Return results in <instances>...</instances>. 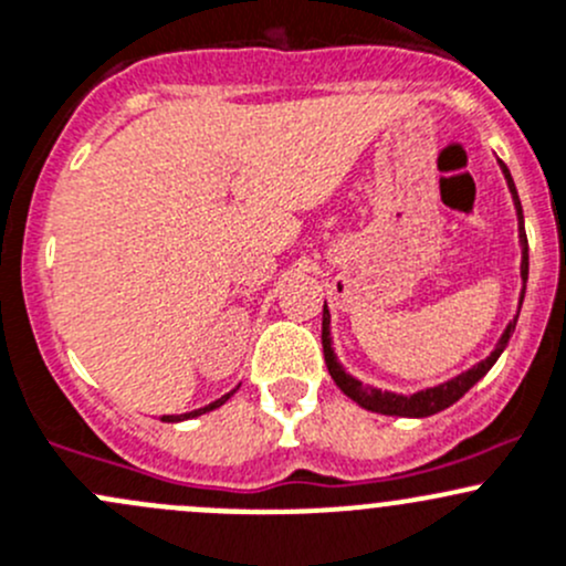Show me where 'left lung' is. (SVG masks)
I'll return each mask as SVG.
<instances>
[{
    "instance_id": "1",
    "label": "left lung",
    "mask_w": 566,
    "mask_h": 566,
    "mask_svg": "<svg viewBox=\"0 0 566 566\" xmlns=\"http://www.w3.org/2000/svg\"><path fill=\"white\" fill-rule=\"evenodd\" d=\"M501 171H504L506 179V188L512 193V203H515V212H517V237H521V277H523V289H521V305H523V294H526V281H528V240H526V229H523V209H521V198H517L515 182L510 177V168L501 163ZM521 305H517V313H521ZM517 316L506 324L504 335L499 337L496 348L491 352V357H485L482 363H476L474 368H469L460 376L450 378V381L439 384V387H428V389H419L413 395H398V392H387V389H376L370 384H363L359 378L348 376L343 370V365L337 363L335 357V348H332V335H329V311H326V302H324V322H322V343H324V363L329 368V376L335 378V384L340 387L343 395L359 403L363 409L376 411V413H387V417H430V413H439L444 409H450L452 403H458L488 370L496 365V359L501 357V352L506 348L510 343L512 332H515Z\"/></svg>"
}]
</instances>
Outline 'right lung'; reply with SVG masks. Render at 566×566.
<instances>
[{
	"label": "right lung",
	"mask_w": 566,
	"mask_h": 566,
	"mask_svg": "<svg viewBox=\"0 0 566 566\" xmlns=\"http://www.w3.org/2000/svg\"><path fill=\"white\" fill-rule=\"evenodd\" d=\"M229 398H231V392H229V395H223V398H218V400H214V403L203 406V409H196V411H188V413H166V417H163V422H182V419H193V417H201V413H207V411L218 409V406H223L226 400H229Z\"/></svg>",
	"instance_id": "right-lung-1"
}]
</instances>
